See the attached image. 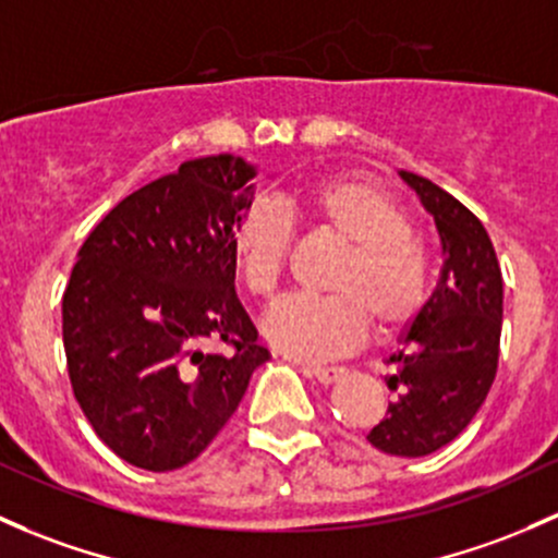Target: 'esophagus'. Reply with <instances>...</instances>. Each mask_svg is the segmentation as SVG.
<instances>
[{"instance_id":"1","label":"esophagus","mask_w":558,"mask_h":558,"mask_svg":"<svg viewBox=\"0 0 558 558\" xmlns=\"http://www.w3.org/2000/svg\"><path fill=\"white\" fill-rule=\"evenodd\" d=\"M302 372L307 374V377H315V379H318V383L331 385V383H337L339 377H342L344 368L342 366H304Z\"/></svg>"}]
</instances>
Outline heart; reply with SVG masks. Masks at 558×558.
Masks as SVG:
<instances>
[{"label": "heart", "instance_id": "heart-1", "mask_svg": "<svg viewBox=\"0 0 558 558\" xmlns=\"http://www.w3.org/2000/svg\"><path fill=\"white\" fill-rule=\"evenodd\" d=\"M294 208L344 245L328 275L333 294L286 296L264 320L275 350L320 361L353 350L368 318L383 331L412 324L430 294V262L412 232L409 214L379 186L363 179H324L299 190ZM294 240V219L283 203L256 197L232 227V256L254 296L269 299L283 278Z\"/></svg>", "mask_w": 558, "mask_h": 558}]
</instances>
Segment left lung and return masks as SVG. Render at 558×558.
I'll return each mask as SVG.
<instances>
[{"instance_id":"1","label":"left lung","mask_w":558,"mask_h":558,"mask_svg":"<svg viewBox=\"0 0 558 558\" xmlns=\"http://www.w3.org/2000/svg\"><path fill=\"white\" fill-rule=\"evenodd\" d=\"M401 179L436 221L444 267L401 348L387 357L396 398L366 438L385 454L425 457L471 425L495 383L502 272L489 234L465 205L417 173L401 171Z\"/></svg>"}]
</instances>
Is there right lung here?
Returning a JSON list of instances; mask_svg holds the SVG:
<instances>
[{
  "mask_svg": "<svg viewBox=\"0 0 558 558\" xmlns=\"http://www.w3.org/2000/svg\"><path fill=\"white\" fill-rule=\"evenodd\" d=\"M256 168L214 155L128 195L82 243L63 350L93 430L131 465L184 468L219 436L269 353L234 294L232 227ZM225 341L230 354H203Z\"/></svg>",
  "mask_w": 558,
  "mask_h": 558,
  "instance_id": "add662e5",
  "label": "right lung"
}]
</instances>
